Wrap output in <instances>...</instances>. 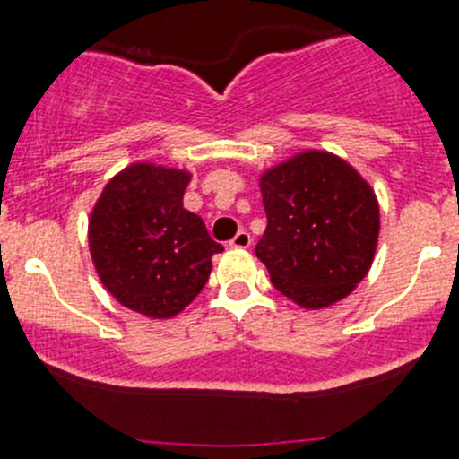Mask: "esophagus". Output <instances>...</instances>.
<instances>
[{"label": "esophagus", "mask_w": 459, "mask_h": 459, "mask_svg": "<svg viewBox=\"0 0 459 459\" xmlns=\"http://www.w3.org/2000/svg\"><path fill=\"white\" fill-rule=\"evenodd\" d=\"M251 242H253L251 235H248L247 230H239V233L235 235L233 239H230V247H233V248H248V247H251Z\"/></svg>", "instance_id": "esophagus-1"}]
</instances>
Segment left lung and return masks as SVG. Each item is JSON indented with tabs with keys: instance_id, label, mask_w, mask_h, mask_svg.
Segmentation results:
<instances>
[{
	"instance_id": "8db88e82",
	"label": "left lung",
	"mask_w": 459,
	"mask_h": 459,
	"mask_svg": "<svg viewBox=\"0 0 459 459\" xmlns=\"http://www.w3.org/2000/svg\"><path fill=\"white\" fill-rule=\"evenodd\" d=\"M268 224L255 255L273 286L302 308H326L371 268L379 204L371 184L342 157L302 151L259 178Z\"/></svg>"
}]
</instances>
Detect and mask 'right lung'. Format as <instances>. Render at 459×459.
Returning <instances> with one entry per match:
<instances>
[{"mask_svg":"<svg viewBox=\"0 0 459 459\" xmlns=\"http://www.w3.org/2000/svg\"><path fill=\"white\" fill-rule=\"evenodd\" d=\"M191 173L135 161L104 186L88 217V248L122 307L170 319L200 295L221 244L184 208Z\"/></svg>","mask_w":459,"mask_h":459,"instance_id":"right-lung-1","label":"right lung"}]
</instances>
